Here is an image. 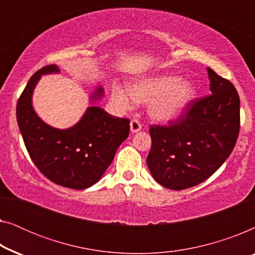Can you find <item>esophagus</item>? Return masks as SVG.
Instances as JSON below:
<instances>
[{
	"instance_id": "1",
	"label": "esophagus",
	"mask_w": 255,
	"mask_h": 255,
	"mask_svg": "<svg viewBox=\"0 0 255 255\" xmlns=\"http://www.w3.org/2000/svg\"><path fill=\"white\" fill-rule=\"evenodd\" d=\"M130 128H131L132 133L140 131L141 130V123L138 120H132L131 123H130Z\"/></svg>"
}]
</instances>
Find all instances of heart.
Returning <instances> with one entry per match:
<instances>
[{
    "instance_id": "heart-1",
    "label": "heart",
    "mask_w": 255,
    "mask_h": 255,
    "mask_svg": "<svg viewBox=\"0 0 255 255\" xmlns=\"http://www.w3.org/2000/svg\"><path fill=\"white\" fill-rule=\"evenodd\" d=\"M128 90L114 86L111 90L114 103L127 110L133 107L134 102H148L149 116L156 121H168L176 117L195 94V88L190 82L172 75L138 80L128 86Z\"/></svg>"
}]
</instances>
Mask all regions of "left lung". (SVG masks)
<instances>
[{
  "label": "left lung",
  "instance_id": "obj_1",
  "mask_svg": "<svg viewBox=\"0 0 255 255\" xmlns=\"http://www.w3.org/2000/svg\"><path fill=\"white\" fill-rule=\"evenodd\" d=\"M210 95L190 101L168 125H151L148 169L156 182L173 190L194 187L221 167L238 139L240 101L229 80L208 68Z\"/></svg>",
  "mask_w": 255,
  "mask_h": 255
}]
</instances>
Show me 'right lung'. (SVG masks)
Returning a JSON list of instances; mask_svg holds the SVG:
<instances>
[{"label": "right lung", "mask_w": 255, "mask_h": 255, "mask_svg": "<svg viewBox=\"0 0 255 255\" xmlns=\"http://www.w3.org/2000/svg\"><path fill=\"white\" fill-rule=\"evenodd\" d=\"M50 73H59L58 66H45L31 76L17 102V123L31 160L48 180L72 189H86L113 162L117 148L128 138L130 120L89 107L79 123L66 130L44 123L34 113L31 97L40 76ZM102 94L100 87L93 99Z\"/></svg>", "instance_id": "right-lung-1"}]
</instances>
